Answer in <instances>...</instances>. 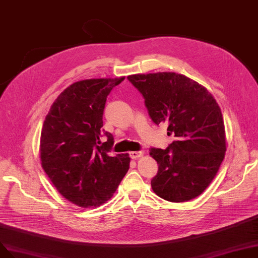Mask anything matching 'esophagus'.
<instances>
[{
  "label": "esophagus",
  "instance_id": "1",
  "mask_svg": "<svg viewBox=\"0 0 258 258\" xmlns=\"http://www.w3.org/2000/svg\"><path fill=\"white\" fill-rule=\"evenodd\" d=\"M144 154H145L144 151H133V152H130V156L133 159H136V158H139L141 156H144Z\"/></svg>",
  "mask_w": 258,
  "mask_h": 258
}]
</instances>
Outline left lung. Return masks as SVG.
<instances>
[{
    "instance_id": "1",
    "label": "left lung",
    "mask_w": 258,
    "mask_h": 258,
    "mask_svg": "<svg viewBox=\"0 0 258 258\" xmlns=\"http://www.w3.org/2000/svg\"><path fill=\"white\" fill-rule=\"evenodd\" d=\"M145 98L157 125L168 124L176 138L166 150H150L158 164L153 191L170 202H187L204 192L217 175L226 151L222 112L204 86L175 72L127 76Z\"/></svg>"
}]
</instances>
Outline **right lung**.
Returning a JSON list of instances; mask_svg holds the SVG:
<instances>
[{
  "label": "right lung",
  "instance_id": "add662e5",
  "mask_svg": "<svg viewBox=\"0 0 258 258\" xmlns=\"http://www.w3.org/2000/svg\"><path fill=\"white\" fill-rule=\"evenodd\" d=\"M124 79L75 82L57 97L45 116L41 166L58 192L80 207L106 203L128 171L127 153L108 155L113 145L110 133L105 132L107 140L101 142L105 102Z\"/></svg>",
  "mask_w": 258,
  "mask_h": 258
}]
</instances>
